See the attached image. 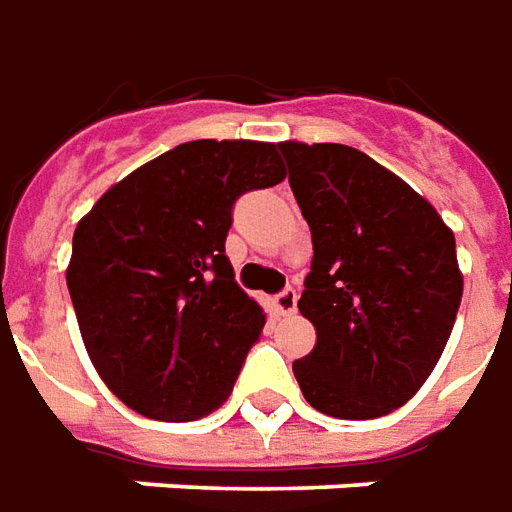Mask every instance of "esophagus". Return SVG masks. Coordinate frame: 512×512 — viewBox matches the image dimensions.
I'll return each instance as SVG.
<instances>
[{"label": "esophagus", "mask_w": 512, "mask_h": 512, "mask_svg": "<svg viewBox=\"0 0 512 512\" xmlns=\"http://www.w3.org/2000/svg\"><path fill=\"white\" fill-rule=\"evenodd\" d=\"M275 308L284 314V317H292L297 311V292L295 289H284L281 295L275 297Z\"/></svg>", "instance_id": "esophagus-1"}]
</instances>
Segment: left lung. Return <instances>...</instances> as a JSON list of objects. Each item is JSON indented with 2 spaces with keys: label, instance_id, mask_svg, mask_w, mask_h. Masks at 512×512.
<instances>
[{
  "label": "left lung",
  "instance_id": "1",
  "mask_svg": "<svg viewBox=\"0 0 512 512\" xmlns=\"http://www.w3.org/2000/svg\"><path fill=\"white\" fill-rule=\"evenodd\" d=\"M314 242L297 300L317 344L292 364L311 408L378 419L436 369L463 297L455 234L433 204L364 151L278 143Z\"/></svg>",
  "mask_w": 512,
  "mask_h": 512
}]
</instances>
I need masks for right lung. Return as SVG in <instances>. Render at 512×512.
Instances as JSON below:
<instances>
[{"mask_svg":"<svg viewBox=\"0 0 512 512\" xmlns=\"http://www.w3.org/2000/svg\"><path fill=\"white\" fill-rule=\"evenodd\" d=\"M286 179L275 143L192 140L132 170L76 223L79 333L118 400L157 422L217 411L264 328L226 256L231 206Z\"/></svg>","mask_w":512,"mask_h":512,"instance_id":"add662e5","label":"right lung"}]
</instances>
